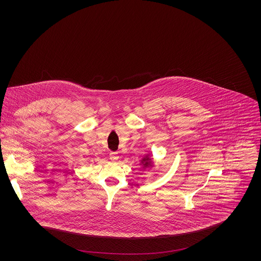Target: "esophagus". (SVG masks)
<instances>
[{"label": "esophagus", "mask_w": 261, "mask_h": 261, "mask_svg": "<svg viewBox=\"0 0 261 261\" xmlns=\"http://www.w3.org/2000/svg\"><path fill=\"white\" fill-rule=\"evenodd\" d=\"M109 157H110V160L114 161V162H116V161L119 160V154H118L117 152H111V153L109 154Z\"/></svg>", "instance_id": "34e87169"}]
</instances>
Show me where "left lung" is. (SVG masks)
Instances as JSON below:
<instances>
[{
    "label": "left lung",
    "mask_w": 261,
    "mask_h": 261,
    "mask_svg": "<svg viewBox=\"0 0 261 261\" xmlns=\"http://www.w3.org/2000/svg\"><path fill=\"white\" fill-rule=\"evenodd\" d=\"M140 164L142 165V168H148V167H152L153 166L152 159L150 158V156H148V155H146L145 157L142 158Z\"/></svg>",
    "instance_id": "left-lung-1"
}]
</instances>
